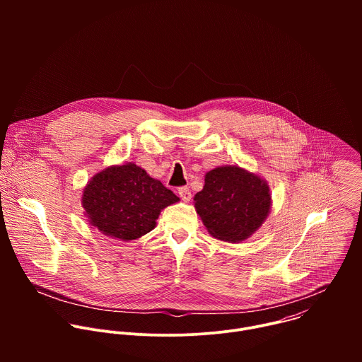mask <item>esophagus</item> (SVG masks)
<instances>
[{"instance_id": "obj_1", "label": "esophagus", "mask_w": 362, "mask_h": 362, "mask_svg": "<svg viewBox=\"0 0 362 362\" xmlns=\"http://www.w3.org/2000/svg\"><path fill=\"white\" fill-rule=\"evenodd\" d=\"M177 193L180 194V197H182L185 202H189L190 197H192V192H190V189H189L187 186H180V187L177 189Z\"/></svg>"}]
</instances>
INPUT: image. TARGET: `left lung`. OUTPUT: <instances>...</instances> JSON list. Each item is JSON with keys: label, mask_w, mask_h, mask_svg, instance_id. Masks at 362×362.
Returning a JSON list of instances; mask_svg holds the SVG:
<instances>
[{"label": "left lung", "mask_w": 362, "mask_h": 362, "mask_svg": "<svg viewBox=\"0 0 362 362\" xmlns=\"http://www.w3.org/2000/svg\"><path fill=\"white\" fill-rule=\"evenodd\" d=\"M194 208L212 236L242 242L267 219L269 187L240 168H216L206 173L203 189L194 194Z\"/></svg>", "instance_id": "obj_1"}]
</instances>
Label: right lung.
I'll return each instance as SVG.
<instances>
[{
	"label": "right lung",
	"instance_id": "right-lung-1",
	"mask_svg": "<svg viewBox=\"0 0 362 362\" xmlns=\"http://www.w3.org/2000/svg\"><path fill=\"white\" fill-rule=\"evenodd\" d=\"M179 197L141 168L127 163L97 173L83 193V206L101 233L122 240L150 232L160 211Z\"/></svg>",
	"mask_w": 362,
	"mask_h": 362
}]
</instances>
